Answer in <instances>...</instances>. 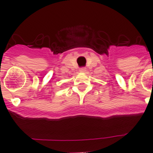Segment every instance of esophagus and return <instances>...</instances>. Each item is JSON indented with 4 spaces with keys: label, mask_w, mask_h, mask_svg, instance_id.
<instances>
[{
    "label": "esophagus",
    "mask_w": 153,
    "mask_h": 153,
    "mask_svg": "<svg viewBox=\"0 0 153 153\" xmlns=\"http://www.w3.org/2000/svg\"><path fill=\"white\" fill-rule=\"evenodd\" d=\"M79 71L81 72H86V69H85V68H81Z\"/></svg>",
    "instance_id": "34e87169"
}]
</instances>
